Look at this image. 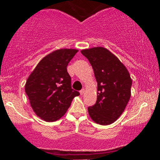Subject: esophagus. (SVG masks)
<instances>
[{"label": "esophagus", "instance_id": "34e87169", "mask_svg": "<svg viewBox=\"0 0 160 160\" xmlns=\"http://www.w3.org/2000/svg\"><path fill=\"white\" fill-rule=\"evenodd\" d=\"M84 92H85V89H82L80 91V95H83Z\"/></svg>", "mask_w": 160, "mask_h": 160}]
</instances>
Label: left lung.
Wrapping results in <instances>:
<instances>
[{"mask_svg":"<svg viewBox=\"0 0 160 160\" xmlns=\"http://www.w3.org/2000/svg\"><path fill=\"white\" fill-rule=\"evenodd\" d=\"M92 67L98 87L97 101L88 108L91 119L107 126L114 122L131 97L132 78L127 68L115 55L102 47L81 50Z\"/></svg>","mask_w":160,"mask_h":160,"instance_id":"left-lung-1","label":"left lung"}]
</instances>
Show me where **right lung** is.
Returning a JSON list of instances; mask_svg holds the SVG:
<instances>
[{"label":"right lung","instance_id":"right-lung-1","mask_svg":"<svg viewBox=\"0 0 160 160\" xmlns=\"http://www.w3.org/2000/svg\"><path fill=\"white\" fill-rule=\"evenodd\" d=\"M78 52L60 49L40 60L31 73L25 86L33 111L47 122H54L65 115L71 102L80 93L71 89L68 63Z\"/></svg>","mask_w":160,"mask_h":160}]
</instances>
